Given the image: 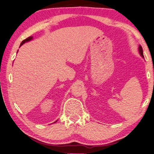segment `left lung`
Instances as JSON below:
<instances>
[{"instance_id": "left-lung-1", "label": "left lung", "mask_w": 154, "mask_h": 154, "mask_svg": "<svg viewBox=\"0 0 154 154\" xmlns=\"http://www.w3.org/2000/svg\"><path fill=\"white\" fill-rule=\"evenodd\" d=\"M139 52H140L141 56L144 57V54H143V50H142V46H140V47H139Z\"/></svg>"}]
</instances>
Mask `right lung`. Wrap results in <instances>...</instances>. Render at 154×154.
Returning <instances> with one entry per match:
<instances>
[{"label": "right lung", "mask_w": 154, "mask_h": 154, "mask_svg": "<svg viewBox=\"0 0 154 154\" xmlns=\"http://www.w3.org/2000/svg\"><path fill=\"white\" fill-rule=\"evenodd\" d=\"M33 38V36H29V38H26L25 40H24V41H23L22 43H21V45H20V46L22 45H23V44H24V43H26V42H28V41H31V39ZM56 122V121H55Z\"/></svg>", "instance_id": "add662e5"}]
</instances>
